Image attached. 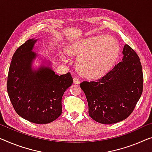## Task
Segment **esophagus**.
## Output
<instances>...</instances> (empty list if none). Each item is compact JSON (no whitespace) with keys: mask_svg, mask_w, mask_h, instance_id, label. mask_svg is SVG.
<instances>
[{"mask_svg":"<svg viewBox=\"0 0 152 152\" xmlns=\"http://www.w3.org/2000/svg\"><path fill=\"white\" fill-rule=\"evenodd\" d=\"M74 84H79V83H80V80H79V78H77V77H74Z\"/></svg>","mask_w":152,"mask_h":152,"instance_id":"1","label":"esophagus"}]
</instances>
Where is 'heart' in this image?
Wrapping results in <instances>:
<instances>
[{
  "mask_svg": "<svg viewBox=\"0 0 152 152\" xmlns=\"http://www.w3.org/2000/svg\"><path fill=\"white\" fill-rule=\"evenodd\" d=\"M119 47L111 36H91L69 46L70 53L79 55L76 67L79 73L87 78H98L107 72L119 54Z\"/></svg>",
  "mask_w": 152,
  "mask_h": 152,
  "instance_id": "1",
  "label": "heart"
}]
</instances>
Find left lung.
Returning <instances> with one entry per match:
<instances>
[{
  "mask_svg": "<svg viewBox=\"0 0 152 152\" xmlns=\"http://www.w3.org/2000/svg\"><path fill=\"white\" fill-rule=\"evenodd\" d=\"M123 59L102 78L83 81L89 115L100 124H112L126 119L141 98L143 74L140 58L130 46L124 47Z\"/></svg>",
  "mask_w": 152,
  "mask_h": 152,
  "instance_id": "left-lung-1",
  "label": "left lung"
}]
</instances>
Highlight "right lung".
Segmentation results:
<instances>
[{
  "label": "right lung",
  "mask_w": 152,
  "mask_h": 152,
  "mask_svg": "<svg viewBox=\"0 0 152 152\" xmlns=\"http://www.w3.org/2000/svg\"><path fill=\"white\" fill-rule=\"evenodd\" d=\"M37 39H31L13 54L7 77V93L18 115L34 124H46L62 113L61 99L73 83L71 74L58 76L49 66L32 68L37 54L33 52Z\"/></svg>",
  "instance_id": "add662e5"
}]
</instances>
